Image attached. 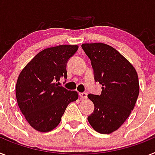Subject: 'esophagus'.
<instances>
[{
  "instance_id": "obj_1",
  "label": "esophagus",
  "mask_w": 155,
  "mask_h": 155,
  "mask_svg": "<svg viewBox=\"0 0 155 155\" xmlns=\"http://www.w3.org/2000/svg\"><path fill=\"white\" fill-rule=\"evenodd\" d=\"M81 100H86L87 99V93L86 92H82V93H79Z\"/></svg>"
}]
</instances>
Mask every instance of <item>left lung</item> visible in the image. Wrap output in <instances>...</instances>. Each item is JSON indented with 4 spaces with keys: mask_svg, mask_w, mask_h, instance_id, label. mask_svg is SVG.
Listing matches in <instances>:
<instances>
[{
    "mask_svg": "<svg viewBox=\"0 0 155 155\" xmlns=\"http://www.w3.org/2000/svg\"><path fill=\"white\" fill-rule=\"evenodd\" d=\"M90 59L94 78L102 84L100 96L88 94L94 111L88 117L91 126L101 134L118 129L130 115L140 92L137 71L120 52L104 43L82 44Z\"/></svg>",
    "mask_w": 155,
    "mask_h": 155,
    "instance_id": "1",
    "label": "left lung"
}]
</instances>
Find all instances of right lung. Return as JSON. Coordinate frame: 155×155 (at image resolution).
Listing matches in <instances>:
<instances>
[{
	"instance_id": "add662e5",
	"label": "right lung",
	"mask_w": 155,
	"mask_h": 155,
	"mask_svg": "<svg viewBox=\"0 0 155 155\" xmlns=\"http://www.w3.org/2000/svg\"><path fill=\"white\" fill-rule=\"evenodd\" d=\"M78 45L48 48L37 54L18 75L15 94L18 107L30 125L47 133L57 127L70 103L78 99L76 91L59 86L61 77L67 78L68 59Z\"/></svg>"
}]
</instances>
